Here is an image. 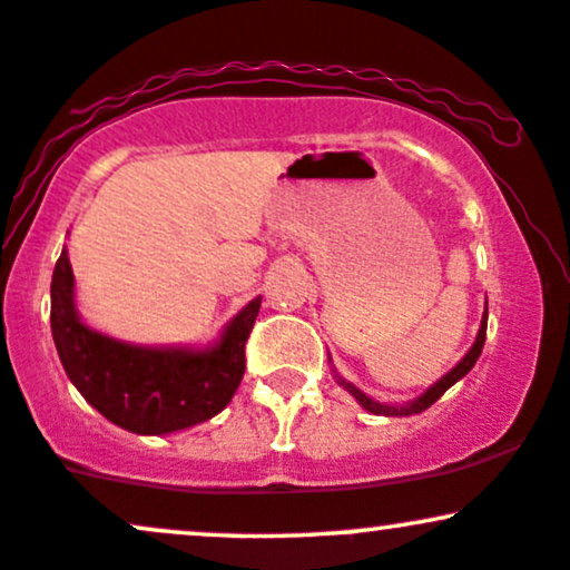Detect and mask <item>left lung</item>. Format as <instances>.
I'll use <instances>...</instances> for the list:
<instances>
[{
	"instance_id": "1",
	"label": "left lung",
	"mask_w": 570,
	"mask_h": 570,
	"mask_svg": "<svg viewBox=\"0 0 570 570\" xmlns=\"http://www.w3.org/2000/svg\"><path fill=\"white\" fill-rule=\"evenodd\" d=\"M485 335H488V311H485V318H482L480 335H476L474 345H472V351H469L466 356H463L461 362H458L455 367L450 370L448 375H444L440 383L431 385V389L426 391V394L417 396L415 402H410V404H407V407H389V404H377V402H372V399H370L367 394H362V391H358L356 385H351V383H345V381H340V385H345V391H351V394L356 396V402L362 404V407L367 410V412H375V415H412V412H423V410H429L431 404H434L436 399H440V396L444 394V391L450 389V385L461 381V377L466 375V372L474 367L476 358H480V353H482V345H485Z\"/></svg>"
}]
</instances>
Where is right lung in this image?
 Listing matches in <instances>:
<instances>
[{
  "instance_id": "right-lung-1",
  "label": "right lung",
  "mask_w": 570,
  "mask_h": 570,
  "mask_svg": "<svg viewBox=\"0 0 570 570\" xmlns=\"http://www.w3.org/2000/svg\"><path fill=\"white\" fill-rule=\"evenodd\" d=\"M67 248L50 284V330L63 370L104 417L134 434H171L208 421L244 381L246 340L257 322L252 299L212 351L139 348L90 332L75 311Z\"/></svg>"
}]
</instances>
